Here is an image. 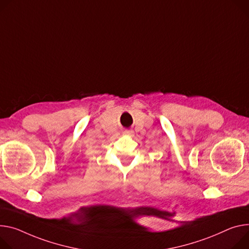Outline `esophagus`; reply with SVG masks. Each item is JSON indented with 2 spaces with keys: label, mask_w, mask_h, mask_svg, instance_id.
Here are the masks:
<instances>
[{
  "label": "esophagus",
  "mask_w": 249,
  "mask_h": 249,
  "mask_svg": "<svg viewBox=\"0 0 249 249\" xmlns=\"http://www.w3.org/2000/svg\"><path fill=\"white\" fill-rule=\"evenodd\" d=\"M125 134H126V135H128V136H131V137H132V136H134V132H133V131H126V132H125Z\"/></svg>",
  "instance_id": "obj_1"
}]
</instances>
